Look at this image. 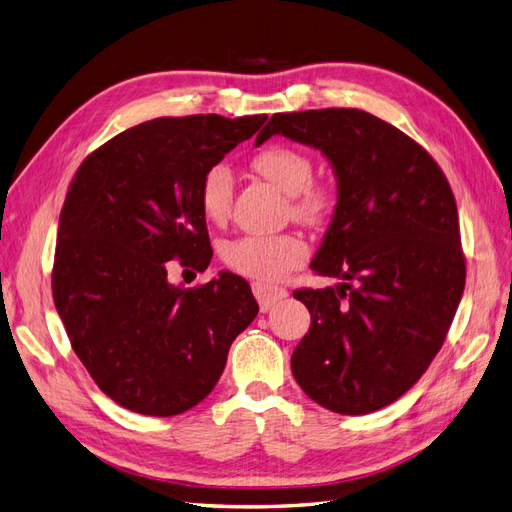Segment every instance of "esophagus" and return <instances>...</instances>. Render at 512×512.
<instances>
[{
    "label": "esophagus",
    "instance_id": "34e87169",
    "mask_svg": "<svg viewBox=\"0 0 512 512\" xmlns=\"http://www.w3.org/2000/svg\"><path fill=\"white\" fill-rule=\"evenodd\" d=\"M252 290H254V297L258 299V305H260L262 312H267V309H271L277 301H282V299L288 297V292L284 288L262 284V282H254Z\"/></svg>",
    "mask_w": 512,
    "mask_h": 512
}]
</instances>
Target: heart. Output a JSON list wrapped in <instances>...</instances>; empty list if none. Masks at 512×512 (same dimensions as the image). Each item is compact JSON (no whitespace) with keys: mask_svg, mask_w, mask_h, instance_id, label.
I'll return each instance as SVG.
<instances>
[{"mask_svg":"<svg viewBox=\"0 0 512 512\" xmlns=\"http://www.w3.org/2000/svg\"><path fill=\"white\" fill-rule=\"evenodd\" d=\"M258 175L269 179L284 194L292 196V211L305 222H316L331 207V192L322 185H314V162L307 153L273 145L260 151L252 160ZM235 192V177L226 164H215L203 175L198 188L200 209L213 224L228 218ZM307 256V247L297 235H243L224 243L222 258L226 265L241 275L254 280H277L292 267L301 265Z\"/></svg>","mask_w":512,"mask_h":512,"instance_id":"1","label":"heart"}]
</instances>
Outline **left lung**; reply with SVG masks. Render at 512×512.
<instances>
[{
    "instance_id": "left-lung-1",
    "label": "left lung",
    "mask_w": 512,
    "mask_h": 512,
    "mask_svg": "<svg viewBox=\"0 0 512 512\" xmlns=\"http://www.w3.org/2000/svg\"><path fill=\"white\" fill-rule=\"evenodd\" d=\"M275 134L318 149L337 181L309 267L339 284L294 292L312 316L294 380L331 412H376L425 374L455 318L466 286L455 196L421 145L359 108L275 113L256 145Z\"/></svg>"
}]
</instances>
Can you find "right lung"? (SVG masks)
Segmentation results:
<instances>
[{
    "label": "right lung",
    "instance_id": "obj_1",
    "mask_svg": "<svg viewBox=\"0 0 512 512\" xmlns=\"http://www.w3.org/2000/svg\"><path fill=\"white\" fill-rule=\"evenodd\" d=\"M267 115L158 117L85 158L59 215L53 299L89 376L119 406L175 416L218 384L235 337L258 303L222 271L198 288L168 267L211 262L198 188Z\"/></svg>",
    "mask_w": 512,
    "mask_h": 512
}]
</instances>
